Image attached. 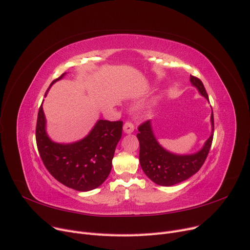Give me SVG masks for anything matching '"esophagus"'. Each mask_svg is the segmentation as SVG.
I'll return each mask as SVG.
<instances>
[{
  "label": "esophagus",
  "mask_w": 250,
  "mask_h": 250,
  "mask_svg": "<svg viewBox=\"0 0 250 250\" xmlns=\"http://www.w3.org/2000/svg\"><path fill=\"white\" fill-rule=\"evenodd\" d=\"M134 129H135V127H134V125L132 124V123H125V125H124V132H125V134H132L133 132H134Z\"/></svg>",
  "instance_id": "1"
}]
</instances>
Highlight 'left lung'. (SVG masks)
<instances>
[{"label":"left lung","instance_id":"8db88e82","mask_svg":"<svg viewBox=\"0 0 250 250\" xmlns=\"http://www.w3.org/2000/svg\"><path fill=\"white\" fill-rule=\"evenodd\" d=\"M191 84L208 101V93L202 82L190 75ZM211 132L200 150L190 154H178L166 149L159 142L148 121L139 126L137 138L140 143L139 160L145 175L153 183L160 186L169 187L184 182L196 173L209 152L213 138V113L210 114Z\"/></svg>","mask_w":250,"mask_h":250}]
</instances>
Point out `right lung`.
<instances>
[{
	"mask_svg": "<svg viewBox=\"0 0 250 250\" xmlns=\"http://www.w3.org/2000/svg\"><path fill=\"white\" fill-rule=\"evenodd\" d=\"M65 75L66 72L52 82L45 96L51 86ZM122 131L123 122L98 119L83 139L71 143L55 142L48 135L47 119L42 103L36 138L41 158L51 175L64 186L86 192L101 186L109 176Z\"/></svg>",
	"mask_w": 250,
	"mask_h": 250,
	"instance_id": "obj_1",
	"label": "right lung"
}]
</instances>
